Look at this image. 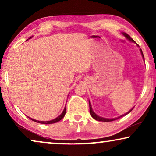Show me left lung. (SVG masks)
I'll return each instance as SVG.
<instances>
[{
	"label": "left lung",
	"instance_id": "1",
	"mask_svg": "<svg viewBox=\"0 0 156 156\" xmlns=\"http://www.w3.org/2000/svg\"><path fill=\"white\" fill-rule=\"evenodd\" d=\"M122 34H123V35L125 36V37L126 38V39H128L129 40H130V41H131V42H135V41H134V40H133V39H132V38H131V37H130V35H128V34L125 33H123ZM135 43H136V42H135ZM137 44V46L139 47V45H138V44ZM140 53H141V55H142L143 58L144 59V54H143V52H142L141 49H140ZM133 108H131V109L130 110L129 112L126 113L125 114L121 115V116H119V117H117V118H115V119H106V118H103V117L99 116H98V115H97V114H95L94 112V111L92 110V108H91V103H90V101H89V111H90L91 116H92V118H93V119H94L95 120H97V121H104V122H108V121H115V120H116V119H119V118H121V117H122V116H126V114H129V113L131 112L132 110H133Z\"/></svg>",
	"mask_w": 156,
	"mask_h": 156
}]
</instances>
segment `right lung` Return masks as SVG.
Here are the masks:
<instances>
[{
	"label": "right lung",
	"instance_id": "right-lung-1",
	"mask_svg": "<svg viewBox=\"0 0 156 156\" xmlns=\"http://www.w3.org/2000/svg\"><path fill=\"white\" fill-rule=\"evenodd\" d=\"M31 37H30L29 39H30ZM66 114V106L65 107V108H64L63 112L62 114L59 115V116L58 117H57V118H55V119H53V120H51V121H37V120H35V119H33L31 118H30V117H28V118L30 119H31V120H33V121H35V122H37V123H43V124H51V123H57L58 122V121H59L61 120V119H62L64 118V116H65V115Z\"/></svg>",
	"mask_w": 156,
	"mask_h": 156
}]
</instances>
